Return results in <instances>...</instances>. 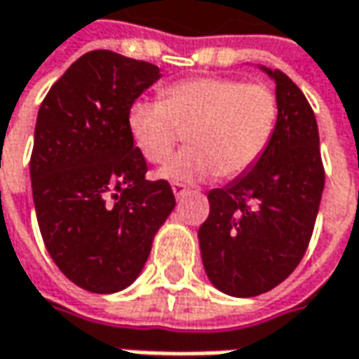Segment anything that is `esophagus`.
Wrapping results in <instances>:
<instances>
[{
	"instance_id": "34e87169",
	"label": "esophagus",
	"mask_w": 359,
	"mask_h": 359,
	"mask_svg": "<svg viewBox=\"0 0 359 359\" xmlns=\"http://www.w3.org/2000/svg\"><path fill=\"white\" fill-rule=\"evenodd\" d=\"M172 191H174V196L180 199V197H184L185 194L189 191V189H187L184 184H174V185H172Z\"/></svg>"
}]
</instances>
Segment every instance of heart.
Segmentation results:
<instances>
[{
	"label": "heart",
	"instance_id": "obj_1",
	"mask_svg": "<svg viewBox=\"0 0 359 359\" xmlns=\"http://www.w3.org/2000/svg\"><path fill=\"white\" fill-rule=\"evenodd\" d=\"M278 120L275 93L264 84L225 76H201L170 84L160 100H138L130 107L128 130L140 154L163 163L189 128L187 150L160 170L174 184H196L219 174L243 175L261 160Z\"/></svg>",
	"mask_w": 359,
	"mask_h": 359
}]
</instances>
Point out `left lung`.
<instances>
[{
  "instance_id": "1",
  "label": "left lung",
  "mask_w": 359,
  "mask_h": 359,
  "mask_svg": "<svg viewBox=\"0 0 359 359\" xmlns=\"http://www.w3.org/2000/svg\"><path fill=\"white\" fill-rule=\"evenodd\" d=\"M276 84L278 120L261 160L211 189L199 249L211 285L251 298L280 285L302 261L324 191L316 116L283 71L261 67Z\"/></svg>"
}]
</instances>
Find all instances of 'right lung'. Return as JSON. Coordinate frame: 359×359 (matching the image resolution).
I'll list each match as a JSON object with an SVG mask.
<instances>
[{"mask_svg":"<svg viewBox=\"0 0 359 359\" xmlns=\"http://www.w3.org/2000/svg\"><path fill=\"white\" fill-rule=\"evenodd\" d=\"M160 69L114 50L83 55L50 86L37 114L31 189L50 259L96 294L124 290L175 208L168 182L146 180L128 112Z\"/></svg>","mask_w":359,"mask_h":359,"instance_id":"right-lung-1","label":"right lung"}]
</instances>
